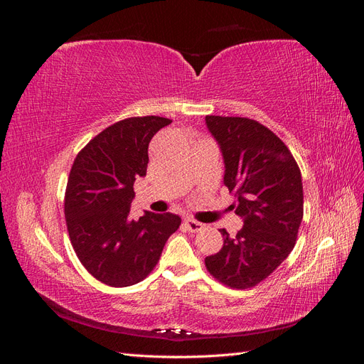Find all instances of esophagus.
Here are the masks:
<instances>
[{"label": "esophagus", "instance_id": "1", "mask_svg": "<svg viewBox=\"0 0 364 364\" xmlns=\"http://www.w3.org/2000/svg\"><path fill=\"white\" fill-rule=\"evenodd\" d=\"M183 226L186 228V230H190V232H199V230L203 229V225L194 218H185Z\"/></svg>", "mask_w": 364, "mask_h": 364}]
</instances>
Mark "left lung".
Instances as JSON below:
<instances>
[{"instance_id": "left-lung-1", "label": "left lung", "mask_w": 364, "mask_h": 364, "mask_svg": "<svg viewBox=\"0 0 364 364\" xmlns=\"http://www.w3.org/2000/svg\"><path fill=\"white\" fill-rule=\"evenodd\" d=\"M225 159V185L245 225L235 237L220 229L223 247L205 258L209 274L226 287H255L296 245L304 215L299 165L270 129L243 117L206 115Z\"/></svg>"}]
</instances>
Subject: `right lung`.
Wrapping results in <instances>:
<instances>
[{
    "instance_id": "right-lung-1",
    "label": "right lung",
    "mask_w": 364,
    "mask_h": 364,
    "mask_svg": "<svg viewBox=\"0 0 364 364\" xmlns=\"http://www.w3.org/2000/svg\"><path fill=\"white\" fill-rule=\"evenodd\" d=\"M171 119L130 117L106 127L79 151L65 191V218L73 249L95 279L129 287L156 267L181 217L146 213L132 220L134 183L146 176L149 142Z\"/></svg>"
}]
</instances>
